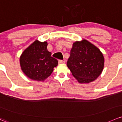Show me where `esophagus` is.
<instances>
[{
    "instance_id": "esophagus-1",
    "label": "esophagus",
    "mask_w": 122,
    "mask_h": 122,
    "mask_svg": "<svg viewBox=\"0 0 122 122\" xmlns=\"http://www.w3.org/2000/svg\"><path fill=\"white\" fill-rule=\"evenodd\" d=\"M65 61H63V60H58V64H62V63H64Z\"/></svg>"
}]
</instances>
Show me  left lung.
<instances>
[{
	"mask_svg": "<svg viewBox=\"0 0 122 122\" xmlns=\"http://www.w3.org/2000/svg\"><path fill=\"white\" fill-rule=\"evenodd\" d=\"M67 64L78 82L89 83L102 73L104 58L96 46L83 39L73 43Z\"/></svg>",
	"mask_w": 122,
	"mask_h": 122,
	"instance_id": "8db88e82",
	"label": "left lung"
}]
</instances>
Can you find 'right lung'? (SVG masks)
Returning <instances> with one entry per match:
<instances>
[{
	"label": "right lung",
	"instance_id": "obj_1",
	"mask_svg": "<svg viewBox=\"0 0 122 122\" xmlns=\"http://www.w3.org/2000/svg\"><path fill=\"white\" fill-rule=\"evenodd\" d=\"M46 41L36 40L21 55L20 63L21 70L29 79L44 81L58 66V61L51 56L47 49Z\"/></svg>",
	"mask_w": 122,
	"mask_h": 122
}]
</instances>
